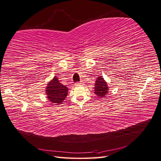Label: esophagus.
I'll return each mask as SVG.
<instances>
[{
  "instance_id": "1",
  "label": "esophagus",
  "mask_w": 161,
  "mask_h": 161,
  "mask_svg": "<svg viewBox=\"0 0 161 161\" xmlns=\"http://www.w3.org/2000/svg\"><path fill=\"white\" fill-rule=\"evenodd\" d=\"M81 84H82L81 82H77L75 84V86H79V85H81Z\"/></svg>"
}]
</instances>
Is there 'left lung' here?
<instances>
[{
	"label": "left lung",
	"instance_id": "left-lung-1",
	"mask_svg": "<svg viewBox=\"0 0 161 161\" xmlns=\"http://www.w3.org/2000/svg\"><path fill=\"white\" fill-rule=\"evenodd\" d=\"M109 86L103 77L100 75L97 77L94 86V93L99 97H105L108 95Z\"/></svg>",
	"mask_w": 161,
	"mask_h": 161
}]
</instances>
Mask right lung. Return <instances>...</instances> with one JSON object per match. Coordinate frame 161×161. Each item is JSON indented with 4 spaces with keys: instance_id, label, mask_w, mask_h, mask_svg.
<instances>
[{
    "instance_id": "obj_1",
    "label": "right lung",
    "mask_w": 161,
    "mask_h": 161,
    "mask_svg": "<svg viewBox=\"0 0 161 161\" xmlns=\"http://www.w3.org/2000/svg\"><path fill=\"white\" fill-rule=\"evenodd\" d=\"M46 87V98L55 105L62 103L68 96V87L59 83L56 76L48 81Z\"/></svg>"
}]
</instances>
